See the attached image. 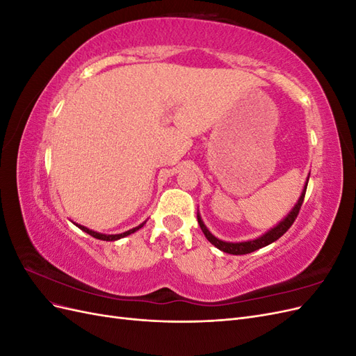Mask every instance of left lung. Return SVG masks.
<instances>
[{"mask_svg": "<svg viewBox=\"0 0 356 356\" xmlns=\"http://www.w3.org/2000/svg\"><path fill=\"white\" fill-rule=\"evenodd\" d=\"M307 181H309V178H307ZM307 181H306V186H305L303 191H301V196H300L298 202L296 203V207H294L293 209H291V212L286 215V217H285L281 222L276 224L273 229H270L267 233H264L263 236H260V238L252 239V241H246V242H234V243H233V242L220 241L218 238H215V236L207 229V225L203 224V221H202V218H200V215L197 213V221H199L200 229H202L203 234L207 236V239H208L212 245L217 246L218 250L222 251V252L233 254V255H243V254H250V252H254V251H257V250H260V248L267 246V245H270L272 242L277 241L279 238H281V236H284V234L286 233V230L291 227V225H293V222L296 221L297 215H298V212H300L301 203H303V200H305L306 188H307Z\"/></svg>", "mask_w": 356, "mask_h": 356, "instance_id": "8db88e82", "label": "left lung"}]
</instances>
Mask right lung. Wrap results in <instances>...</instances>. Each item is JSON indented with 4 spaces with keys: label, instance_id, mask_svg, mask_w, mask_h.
<instances>
[{
    "label": "right lung",
    "instance_id": "right-lung-1",
    "mask_svg": "<svg viewBox=\"0 0 356 356\" xmlns=\"http://www.w3.org/2000/svg\"><path fill=\"white\" fill-rule=\"evenodd\" d=\"M75 224V222H74ZM145 222H143V224H139L138 227H134V229H131V230H127V232H124V233H120V234H104V233H98V232H93V230H90V229H88V227H84V225H80V224H75L77 225L79 229H81L84 233H88V234H90V236H93V238H96V239H99V241H118V239H122V238H124V236H129V234H132V233H135L136 230H139L143 227Z\"/></svg>",
    "mask_w": 356,
    "mask_h": 356
}]
</instances>
